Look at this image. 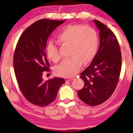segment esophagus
Here are the masks:
<instances>
[{"instance_id": "34e87169", "label": "esophagus", "mask_w": 133, "mask_h": 133, "mask_svg": "<svg viewBox=\"0 0 133 133\" xmlns=\"http://www.w3.org/2000/svg\"><path fill=\"white\" fill-rule=\"evenodd\" d=\"M73 77H72V78H66V80H68V81H70V80H73Z\"/></svg>"}]
</instances>
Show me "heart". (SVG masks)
I'll return each instance as SVG.
<instances>
[{
  "label": "heart",
  "mask_w": 133,
  "mask_h": 133,
  "mask_svg": "<svg viewBox=\"0 0 133 133\" xmlns=\"http://www.w3.org/2000/svg\"><path fill=\"white\" fill-rule=\"evenodd\" d=\"M57 39L63 44L70 45V56L56 69L57 75L62 77H72L80 71L83 62L87 64L95 57L98 49V40L96 31L89 26L73 24L65 27L57 35ZM48 57L54 62L61 58L58 49L53 42L46 45Z\"/></svg>",
  "instance_id": "b5f03b06"
}]
</instances>
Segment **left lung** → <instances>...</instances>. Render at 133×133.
Listing matches in <instances>:
<instances>
[{"label": "left lung", "mask_w": 133, "mask_h": 133, "mask_svg": "<svg viewBox=\"0 0 133 133\" xmlns=\"http://www.w3.org/2000/svg\"><path fill=\"white\" fill-rule=\"evenodd\" d=\"M94 22L100 30V46L90 66L80 74L84 82L78 96L91 106L105 102L114 93L121 68V53L114 33L97 20Z\"/></svg>", "instance_id": "1"}]
</instances>
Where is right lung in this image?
<instances>
[{
	"mask_svg": "<svg viewBox=\"0 0 133 133\" xmlns=\"http://www.w3.org/2000/svg\"><path fill=\"white\" fill-rule=\"evenodd\" d=\"M64 21L43 19L35 22L23 31L16 44L13 56L16 77L24 97L35 105L50 104L65 83L62 78L46 82L42 78L45 71H50L46 53L47 40Z\"/></svg>",
	"mask_w": 133,
	"mask_h": 133,
	"instance_id": "1",
	"label": "right lung"
}]
</instances>
